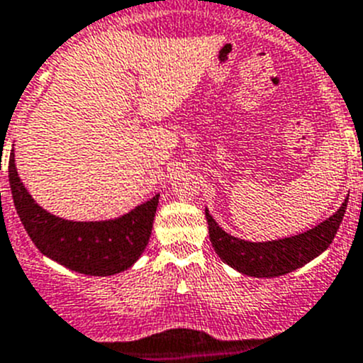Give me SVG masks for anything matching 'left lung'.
<instances>
[{"instance_id": "1", "label": "left lung", "mask_w": 363, "mask_h": 363, "mask_svg": "<svg viewBox=\"0 0 363 363\" xmlns=\"http://www.w3.org/2000/svg\"><path fill=\"white\" fill-rule=\"evenodd\" d=\"M345 208H347V199L340 206V210L333 213L328 220L320 222L313 230L303 231L295 237L267 240V242H247L226 233L215 222L208 208H206V218H208L211 246L228 266L247 277L273 279L291 273L311 262L320 253H324L340 228Z\"/></svg>"}]
</instances>
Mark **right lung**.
<instances>
[{"label": "right lung", "mask_w": 363, "mask_h": 363, "mask_svg": "<svg viewBox=\"0 0 363 363\" xmlns=\"http://www.w3.org/2000/svg\"><path fill=\"white\" fill-rule=\"evenodd\" d=\"M9 182L16 211L41 253L72 271L110 277L139 260L150 240L159 195L110 220L76 222L43 210L23 186L14 161H9Z\"/></svg>", "instance_id": "right-lung-1"}]
</instances>
